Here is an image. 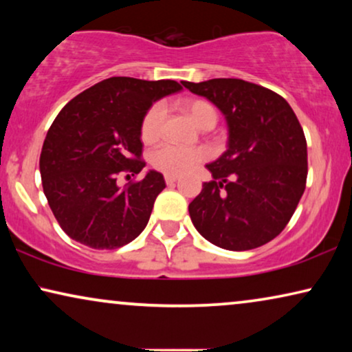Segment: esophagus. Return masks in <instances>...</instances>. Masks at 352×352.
<instances>
[{
  "mask_svg": "<svg viewBox=\"0 0 352 352\" xmlns=\"http://www.w3.org/2000/svg\"><path fill=\"white\" fill-rule=\"evenodd\" d=\"M177 181V176H171V175H165V182L168 186L175 184V182Z\"/></svg>",
  "mask_w": 352,
  "mask_h": 352,
  "instance_id": "esophagus-1",
  "label": "esophagus"
}]
</instances>
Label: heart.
Returning a JSON list of instances; mask_svg holds the SVG:
<instances>
[{"label":"heart","mask_w":352,"mask_h":352,"mask_svg":"<svg viewBox=\"0 0 352 352\" xmlns=\"http://www.w3.org/2000/svg\"><path fill=\"white\" fill-rule=\"evenodd\" d=\"M184 110L189 113V117L194 120L195 124L200 128H205L211 124L214 126L218 122V112L210 104L208 100L204 99H190L184 102ZM166 107L162 100L153 102L147 112L144 113L141 120V138L146 142H155L162 136L163 122H165ZM210 151L205 147L186 148L177 147L173 144H163L152 152L151 162L155 170L165 173L171 176H182L186 173L194 170L200 163L206 162L210 158Z\"/></svg>","instance_id":"1"}]
</instances>
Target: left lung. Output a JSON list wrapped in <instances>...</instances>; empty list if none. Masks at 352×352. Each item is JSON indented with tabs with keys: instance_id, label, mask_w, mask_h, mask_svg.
Listing matches in <instances>:
<instances>
[{
	"instance_id": "8db88e82",
	"label": "left lung",
	"mask_w": 352,
	"mask_h": 352,
	"mask_svg": "<svg viewBox=\"0 0 352 352\" xmlns=\"http://www.w3.org/2000/svg\"><path fill=\"white\" fill-rule=\"evenodd\" d=\"M226 115L229 148L206 165L213 181L189 205L195 229L216 247L243 252L285 229L306 189L307 146L280 94L239 78L182 81Z\"/></svg>"
}]
</instances>
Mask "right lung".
Returning a JSON list of instances; mask_svg holds the SVG:
<instances>
[{
  "label": "right lung",
  "instance_id": "1",
  "mask_svg": "<svg viewBox=\"0 0 352 352\" xmlns=\"http://www.w3.org/2000/svg\"><path fill=\"white\" fill-rule=\"evenodd\" d=\"M173 80L112 76L75 96L47 129L40 155L43 192L70 239L113 250L142 232L163 175L118 187V176H138L142 158L141 120L157 99L181 91Z\"/></svg>",
  "mask_w": 352,
  "mask_h": 352
}]
</instances>
